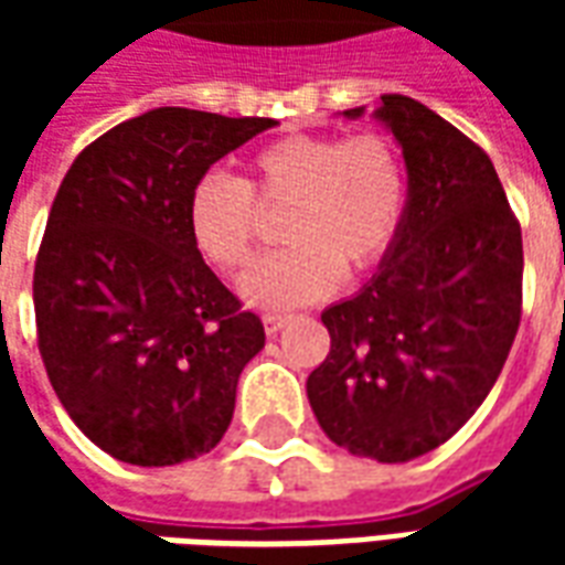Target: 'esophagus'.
I'll use <instances>...</instances> for the list:
<instances>
[{
    "mask_svg": "<svg viewBox=\"0 0 565 565\" xmlns=\"http://www.w3.org/2000/svg\"><path fill=\"white\" fill-rule=\"evenodd\" d=\"M287 323H290V315H275V311H271V315H263V327H266L269 335H278Z\"/></svg>",
    "mask_w": 565,
    "mask_h": 565,
    "instance_id": "34e87169",
    "label": "esophagus"
}]
</instances>
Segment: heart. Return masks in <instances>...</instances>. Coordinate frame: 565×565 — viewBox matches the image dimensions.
<instances>
[{
    "label": "heart",
    "instance_id": "obj_1",
    "mask_svg": "<svg viewBox=\"0 0 565 565\" xmlns=\"http://www.w3.org/2000/svg\"><path fill=\"white\" fill-rule=\"evenodd\" d=\"M290 202L281 221L284 250L238 278L257 308H294L332 294L348 275L387 257L405 214V169L391 141L366 136H287L259 148L247 178L205 172L186 196L190 245L214 269L245 266L257 242V211Z\"/></svg>",
    "mask_w": 565,
    "mask_h": 565
}]
</instances>
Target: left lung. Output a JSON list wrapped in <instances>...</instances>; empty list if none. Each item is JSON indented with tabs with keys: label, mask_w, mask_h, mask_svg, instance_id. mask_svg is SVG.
Instances as JSON below:
<instances>
[{
	"label": "left lung",
	"mask_w": 565,
	"mask_h": 565,
	"mask_svg": "<svg viewBox=\"0 0 565 565\" xmlns=\"http://www.w3.org/2000/svg\"><path fill=\"white\" fill-rule=\"evenodd\" d=\"M372 117L403 148V226L372 281L320 315L330 354L306 391L339 448L408 462L448 441L497 384L521 323L523 242L472 139L399 93Z\"/></svg>",
	"instance_id": "1"
}]
</instances>
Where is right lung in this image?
I'll return each mask as SVG.
<instances>
[{"instance_id":"add662e5","label":"right lung","mask_w":565,"mask_h":565,"mask_svg":"<svg viewBox=\"0 0 565 565\" xmlns=\"http://www.w3.org/2000/svg\"><path fill=\"white\" fill-rule=\"evenodd\" d=\"M271 117L153 108L78 153L56 190L32 302L47 379L93 445L174 466L226 433L266 332L186 235L190 186Z\"/></svg>"}]
</instances>
